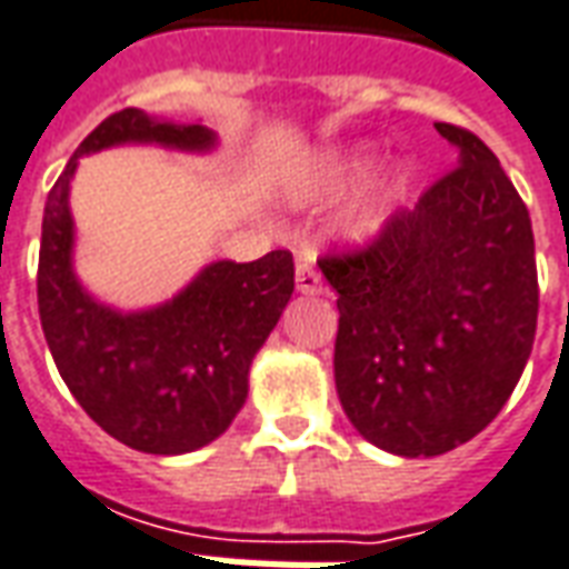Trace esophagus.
Instances as JSON below:
<instances>
[{
  "label": "esophagus",
  "mask_w": 569,
  "mask_h": 569,
  "mask_svg": "<svg viewBox=\"0 0 569 569\" xmlns=\"http://www.w3.org/2000/svg\"><path fill=\"white\" fill-rule=\"evenodd\" d=\"M297 291L306 293V297H316V293L325 291V281H321V276H318L312 266H297Z\"/></svg>",
  "instance_id": "esophagus-1"
}]
</instances>
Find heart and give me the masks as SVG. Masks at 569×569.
Segmentation results:
<instances>
[{"mask_svg": "<svg viewBox=\"0 0 569 569\" xmlns=\"http://www.w3.org/2000/svg\"><path fill=\"white\" fill-rule=\"evenodd\" d=\"M370 162L368 149H349V152H340V156H330L325 162H318L312 168V174L306 180V192L309 196H337L342 189L349 187ZM386 183L389 180H377L370 183L358 201L352 204V211L346 213V236L352 241H370L380 236V229L386 227Z\"/></svg>", "mask_w": 569, "mask_h": 569, "instance_id": "heart-1", "label": "heart"}]
</instances>
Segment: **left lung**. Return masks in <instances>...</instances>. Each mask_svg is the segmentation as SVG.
I'll return each mask as SVG.
<instances>
[{
    "label": "left lung",
    "mask_w": 569,
    "mask_h": 569,
    "mask_svg": "<svg viewBox=\"0 0 569 569\" xmlns=\"http://www.w3.org/2000/svg\"><path fill=\"white\" fill-rule=\"evenodd\" d=\"M457 164L365 251L321 257L337 291L333 380L361 438L438 457L487 429L530 358L533 227L485 140L438 122Z\"/></svg>",
    "instance_id": "obj_1"
}]
</instances>
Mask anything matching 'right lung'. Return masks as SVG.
I'll return each instance as SVG.
<instances>
[{
	"label": "right lung",
	"mask_w": 569,
	"mask_h": 569,
	"mask_svg": "<svg viewBox=\"0 0 569 569\" xmlns=\"http://www.w3.org/2000/svg\"><path fill=\"white\" fill-rule=\"evenodd\" d=\"M124 143L211 152L217 134L128 107L84 137L48 192L39 318L60 377L84 413L122 445L177 457L211 445L236 420L253 356L291 300L293 257L272 251L253 263L217 260L177 297L140 312L94 300L72 269L70 183L82 156Z\"/></svg>",
	"instance_id": "right-lung-1"
}]
</instances>
